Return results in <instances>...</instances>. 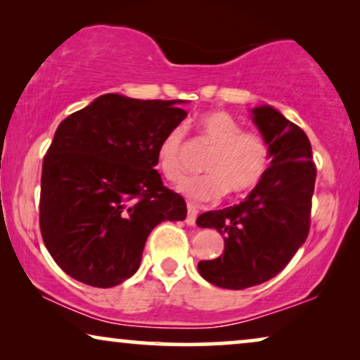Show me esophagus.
I'll use <instances>...</instances> for the list:
<instances>
[{"label":"esophagus","mask_w":360,"mask_h":360,"mask_svg":"<svg viewBox=\"0 0 360 360\" xmlns=\"http://www.w3.org/2000/svg\"><path fill=\"white\" fill-rule=\"evenodd\" d=\"M196 216H198V210L195 205H186V224L193 226L196 223Z\"/></svg>","instance_id":"obj_1"}]
</instances>
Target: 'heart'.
I'll list each match as a JSON object with an SVG mask.
<instances>
[{
  "label": "heart",
  "instance_id": "obj_1",
  "mask_svg": "<svg viewBox=\"0 0 360 360\" xmlns=\"http://www.w3.org/2000/svg\"><path fill=\"white\" fill-rule=\"evenodd\" d=\"M201 139L214 147L206 160L208 174L181 181L179 190L196 203L216 201L226 191L231 195L248 193L264 179L269 169L267 141L259 134L244 132V127L224 111H211L200 117ZM186 129L175 126L162 137L157 147V167L170 181L184 176V152Z\"/></svg>",
  "mask_w": 360,
  "mask_h": 360
}]
</instances>
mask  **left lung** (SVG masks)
I'll use <instances>...</instances> for the list:
<instances>
[{
    "mask_svg": "<svg viewBox=\"0 0 360 360\" xmlns=\"http://www.w3.org/2000/svg\"><path fill=\"white\" fill-rule=\"evenodd\" d=\"M269 144L270 167L239 205L200 214V228L224 238L218 259L201 260L198 272L216 287L244 290L274 278L302 248L309 233L316 180L311 144L302 127L275 108L250 110Z\"/></svg>",
    "mask_w": 360,
    "mask_h": 360,
    "instance_id": "obj_1",
    "label": "left lung"
}]
</instances>
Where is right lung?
<instances>
[{"mask_svg":"<svg viewBox=\"0 0 360 360\" xmlns=\"http://www.w3.org/2000/svg\"><path fill=\"white\" fill-rule=\"evenodd\" d=\"M184 103L106 93L58 124L44 157L39 221L72 278L122 283L139 269L150 231L186 218L185 200L154 169L162 137L186 117Z\"/></svg>","mask_w":360,"mask_h":360,"instance_id":"obj_1","label":"right lung"}]
</instances>
